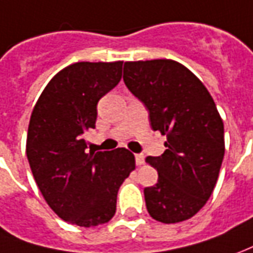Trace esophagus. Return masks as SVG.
<instances>
[{"mask_svg": "<svg viewBox=\"0 0 253 253\" xmlns=\"http://www.w3.org/2000/svg\"><path fill=\"white\" fill-rule=\"evenodd\" d=\"M135 163L137 166H142L145 163V157L142 153H138V155H135Z\"/></svg>", "mask_w": 253, "mask_h": 253, "instance_id": "1", "label": "esophagus"}]
</instances>
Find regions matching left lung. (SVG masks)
Returning <instances> with one entry per match:
<instances>
[{
    "mask_svg": "<svg viewBox=\"0 0 253 253\" xmlns=\"http://www.w3.org/2000/svg\"><path fill=\"white\" fill-rule=\"evenodd\" d=\"M123 81L149 111L151 126L167 137L145 188L146 210L163 223L188 220L206 206L225 156V130L213 98L193 72L169 59L126 61Z\"/></svg>",
    "mask_w": 253,
    "mask_h": 253,
    "instance_id": "obj_1",
    "label": "left lung"
}]
</instances>
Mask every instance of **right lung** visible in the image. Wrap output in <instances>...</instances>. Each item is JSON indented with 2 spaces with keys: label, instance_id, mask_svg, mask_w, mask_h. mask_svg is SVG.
Here are the masks:
<instances>
[{
  "label": "right lung",
  "instance_id": "add662e5",
  "mask_svg": "<svg viewBox=\"0 0 253 253\" xmlns=\"http://www.w3.org/2000/svg\"><path fill=\"white\" fill-rule=\"evenodd\" d=\"M123 61L68 65L49 81L31 112L27 153L41 193L57 216L90 227L109 222L118 190L135 169L126 148L86 152L97 102L122 79Z\"/></svg>",
  "mask_w": 253,
  "mask_h": 253
}]
</instances>
